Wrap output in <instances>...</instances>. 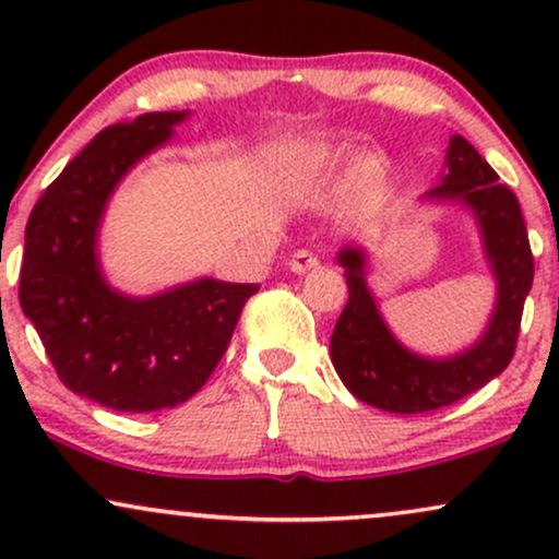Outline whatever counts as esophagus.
Wrapping results in <instances>:
<instances>
[{"mask_svg":"<svg viewBox=\"0 0 559 559\" xmlns=\"http://www.w3.org/2000/svg\"><path fill=\"white\" fill-rule=\"evenodd\" d=\"M320 265V260L316 258L312 252H307V249H299V252L292 254V260H288V267H292V273H307V271H316Z\"/></svg>","mask_w":559,"mask_h":559,"instance_id":"obj_1","label":"esophagus"}]
</instances>
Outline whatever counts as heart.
I'll list each match as a JSON object with an SVG mask.
<instances>
[{"label": "heart", "instance_id": "heart-1", "mask_svg": "<svg viewBox=\"0 0 559 559\" xmlns=\"http://www.w3.org/2000/svg\"><path fill=\"white\" fill-rule=\"evenodd\" d=\"M344 163V155L338 150H325V146H318V150L305 152L297 159L288 163V176L292 178H312L320 176V173H331L333 168ZM360 173L365 178H376L378 176V163L376 159H365L360 165Z\"/></svg>", "mask_w": 559, "mask_h": 559}]
</instances>
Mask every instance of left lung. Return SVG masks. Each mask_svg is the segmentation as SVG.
<instances>
[{"mask_svg": "<svg viewBox=\"0 0 559 559\" xmlns=\"http://www.w3.org/2000/svg\"><path fill=\"white\" fill-rule=\"evenodd\" d=\"M426 197L452 199L473 210L497 275V307L471 349L444 360L420 357L404 349L383 323L365 281L362 249L344 247L338 252L349 299L331 336L333 368L357 400L400 415L449 407L502 373L515 355L523 305L534 284V254L518 197L499 183L471 141L454 133L447 150V173Z\"/></svg>", "mask_w": 559, "mask_h": 559, "instance_id": "left-lung-1", "label": "left lung"}]
</instances>
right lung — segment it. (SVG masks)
Returning <instances> with one entry per match:
<instances>
[{"label": "right lung", "mask_w": 559, "mask_h": 559, "mask_svg": "<svg viewBox=\"0 0 559 559\" xmlns=\"http://www.w3.org/2000/svg\"><path fill=\"white\" fill-rule=\"evenodd\" d=\"M186 112L99 131L47 186L25 226L21 307L70 391L118 413L176 407L207 383L258 284L199 278L146 299L107 286L96 230L115 186Z\"/></svg>", "instance_id": "add662e5"}]
</instances>
